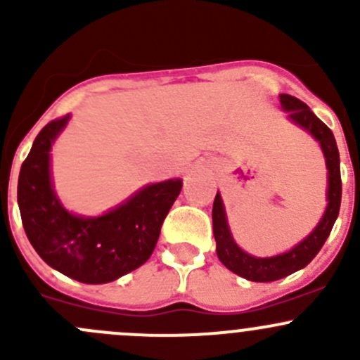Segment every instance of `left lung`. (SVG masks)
<instances>
[{"label": "left lung", "instance_id": "obj_1", "mask_svg": "<svg viewBox=\"0 0 360 360\" xmlns=\"http://www.w3.org/2000/svg\"><path fill=\"white\" fill-rule=\"evenodd\" d=\"M278 97H281L282 110L288 111V118L297 127L307 130L321 144V150L326 158V167H328V193H326L328 207H326L317 226L311 230V233L307 235L291 250L277 254V256L256 257L242 250L233 240V235L228 226L223 198L217 191L212 205V228L217 257L228 270L252 282H274L307 266L317 256L324 242L328 240L329 233L335 226L341 203L340 151H338L336 139L331 129L324 122H321L303 101L296 99L289 94H281Z\"/></svg>", "mask_w": 360, "mask_h": 360}]
</instances>
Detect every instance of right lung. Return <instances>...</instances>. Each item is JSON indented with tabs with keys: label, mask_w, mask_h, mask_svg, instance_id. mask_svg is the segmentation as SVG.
Here are the masks:
<instances>
[{
	"label": "right lung",
	"mask_w": 360,
	"mask_h": 360,
	"mask_svg": "<svg viewBox=\"0 0 360 360\" xmlns=\"http://www.w3.org/2000/svg\"><path fill=\"white\" fill-rule=\"evenodd\" d=\"M69 118L53 120L36 136L20 167L17 202L25 235L49 266L83 284H106L150 259L183 181L146 184L103 216L69 212L50 170V150Z\"/></svg>",
	"instance_id": "obj_1"
}]
</instances>
